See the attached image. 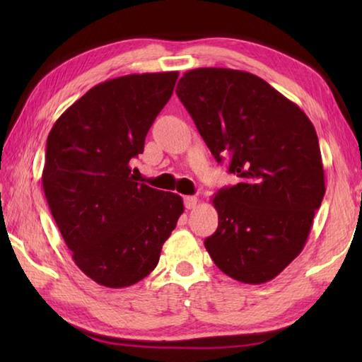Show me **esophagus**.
I'll return each instance as SVG.
<instances>
[{"label": "esophagus", "mask_w": 362, "mask_h": 362, "mask_svg": "<svg viewBox=\"0 0 362 362\" xmlns=\"http://www.w3.org/2000/svg\"><path fill=\"white\" fill-rule=\"evenodd\" d=\"M183 202H185V206L188 210H193V209H196V205H197V197L196 196H187L185 199H183Z\"/></svg>", "instance_id": "34e87169"}]
</instances>
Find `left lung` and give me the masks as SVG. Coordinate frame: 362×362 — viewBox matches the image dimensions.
Listing matches in <instances>:
<instances>
[{"label": "left lung", "instance_id": "left-lung-1", "mask_svg": "<svg viewBox=\"0 0 362 362\" xmlns=\"http://www.w3.org/2000/svg\"><path fill=\"white\" fill-rule=\"evenodd\" d=\"M175 93L219 163L241 182L211 202L218 230L205 249L232 279H275L308 240L325 194L316 129L297 104L258 76L230 68H196Z\"/></svg>", "mask_w": 362, "mask_h": 362}]
</instances>
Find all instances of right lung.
I'll return each mask as SVG.
<instances>
[{
	"instance_id": "1",
	"label": "right lung",
	"mask_w": 362,
	"mask_h": 362,
	"mask_svg": "<svg viewBox=\"0 0 362 362\" xmlns=\"http://www.w3.org/2000/svg\"><path fill=\"white\" fill-rule=\"evenodd\" d=\"M177 71L129 74L98 83L54 122L43 191L76 266L105 288H127L156 269L185 210L179 194L138 183L143 153Z\"/></svg>"
}]
</instances>
